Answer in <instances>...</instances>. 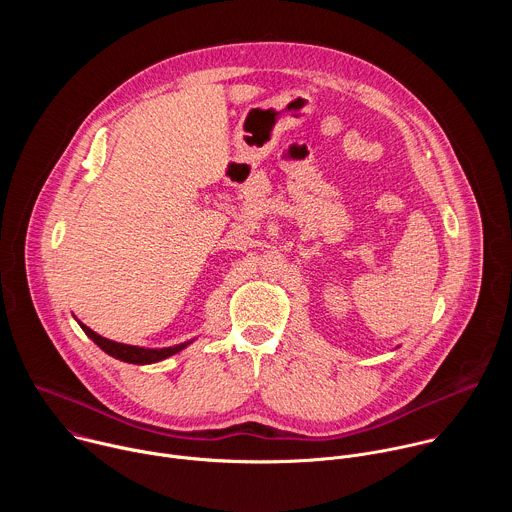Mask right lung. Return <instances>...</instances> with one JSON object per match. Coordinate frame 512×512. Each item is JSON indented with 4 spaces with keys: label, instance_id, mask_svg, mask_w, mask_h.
Returning <instances> with one entry per match:
<instances>
[{
    "label": "right lung",
    "instance_id": "obj_1",
    "mask_svg": "<svg viewBox=\"0 0 512 512\" xmlns=\"http://www.w3.org/2000/svg\"><path fill=\"white\" fill-rule=\"evenodd\" d=\"M79 322V320H77ZM79 326L85 330V334L101 348L105 350L109 356L129 362V364H152V362H160L180 350H184L192 340L182 342V344H174V346H166V348H143V346H133V344H121L109 338H103L101 334L93 332L89 326H85L83 322H79Z\"/></svg>",
    "mask_w": 512,
    "mask_h": 512
}]
</instances>
